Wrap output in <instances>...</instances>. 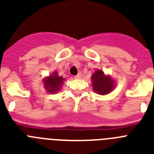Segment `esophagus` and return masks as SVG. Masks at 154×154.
Instances as JSON below:
<instances>
[{
  "instance_id": "1",
  "label": "esophagus",
  "mask_w": 154,
  "mask_h": 154,
  "mask_svg": "<svg viewBox=\"0 0 154 154\" xmlns=\"http://www.w3.org/2000/svg\"><path fill=\"white\" fill-rule=\"evenodd\" d=\"M81 77H82V74H81V73H79L78 75H76L75 76V78L77 79H81Z\"/></svg>"
}]
</instances>
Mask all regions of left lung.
<instances>
[{"mask_svg":"<svg viewBox=\"0 0 154 154\" xmlns=\"http://www.w3.org/2000/svg\"><path fill=\"white\" fill-rule=\"evenodd\" d=\"M93 90L99 95H106L113 89V81L109 76L105 75L101 70H97L92 76Z\"/></svg>","mask_w":154,"mask_h":154,"instance_id":"8db88e82","label":"left lung"}]
</instances>
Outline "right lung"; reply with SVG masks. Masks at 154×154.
Wrapping results in <instances>:
<instances>
[{"label":"right lung","instance_id":"add662e5","mask_svg":"<svg viewBox=\"0 0 154 154\" xmlns=\"http://www.w3.org/2000/svg\"><path fill=\"white\" fill-rule=\"evenodd\" d=\"M63 82V78L58 75V73L55 72L52 75H50L48 78L45 79V86L47 90L51 93H55L59 90L60 85Z\"/></svg>","mask_w":154,"mask_h":154}]
</instances>
